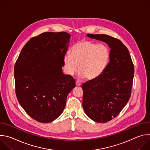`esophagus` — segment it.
I'll return each mask as SVG.
<instances>
[{
    "instance_id": "esophagus-1",
    "label": "esophagus",
    "mask_w": 150,
    "mask_h": 150,
    "mask_svg": "<svg viewBox=\"0 0 150 150\" xmlns=\"http://www.w3.org/2000/svg\"><path fill=\"white\" fill-rule=\"evenodd\" d=\"M76 86H81V82H79V81H76Z\"/></svg>"
}]
</instances>
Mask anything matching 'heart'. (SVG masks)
Instances as JSON below:
<instances>
[{
    "label": "heart",
    "instance_id": "1",
    "mask_svg": "<svg viewBox=\"0 0 150 150\" xmlns=\"http://www.w3.org/2000/svg\"><path fill=\"white\" fill-rule=\"evenodd\" d=\"M110 49L104 44H97L88 40L76 42L71 49V54L63 57L66 72L74 74L79 66L80 76L94 80L100 76L108 67L110 60Z\"/></svg>",
    "mask_w": 150,
    "mask_h": 150
}]
</instances>
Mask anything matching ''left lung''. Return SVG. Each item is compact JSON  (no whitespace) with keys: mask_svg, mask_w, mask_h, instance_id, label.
I'll list each match as a JSON object with an SVG mask.
<instances>
[{"mask_svg":"<svg viewBox=\"0 0 150 150\" xmlns=\"http://www.w3.org/2000/svg\"><path fill=\"white\" fill-rule=\"evenodd\" d=\"M87 35L110 48V62L103 74L82 85L85 113L95 122L105 123L116 117L129 101L134 65L129 50L119 39L105 34Z\"/></svg>","mask_w":150,"mask_h":150,"instance_id":"left-lung-1","label":"left lung"}]
</instances>
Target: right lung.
I'll use <instances>...</instances> for the list:
<instances>
[{"label": "right lung", "mask_w": 150, "mask_h": 150, "mask_svg": "<svg viewBox=\"0 0 150 150\" xmlns=\"http://www.w3.org/2000/svg\"><path fill=\"white\" fill-rule=\"evenodd\" d=\"M70 34L45 32L31 38L14 67L15 93L25 112L41 123H49L63 112L75 80L63 74V57Z\"/></svg>", "instance_id": "add662e5"}]
</instances>
